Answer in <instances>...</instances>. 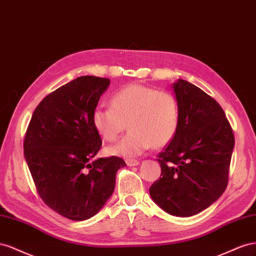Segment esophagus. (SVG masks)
Wrapping results in <instances>:
<instances>
[{
    "label": "esophagus",
    "mask_w": 256,
    "mask_h": 256,
    "mask_svg": "<svg viewBox=\"0 0 256 256\" xmlns=\"http://www.w3.org/2000/svg\"><path fill=\"white\" fill-rule=\"evenodd\" d=\"M126 164L128 166H137L140 165V162L137 160H126Z\"/></svg>",
    "instance_id": "1"
}]
</instances>
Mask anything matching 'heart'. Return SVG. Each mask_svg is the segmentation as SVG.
<instances>
[{
    "instance_id": "b5f03b06",
    "label": "heart",
    "mask_w": 256,
    "mask_h": 256,
    "mask_svg": "<svg viewBox=\"0 0 256 256\" xmlns=\"http://www.w3.org/2000/svg\"><path fill=\"white\" fill-rule=\"evenodd\" d=\"M112 107H96L93 126L107 142H114L130 128L122 140L107 149L112 156L134 158L152 147H163L176 135L180 112L172 94L132 84L112 96Z\"/></svg>"
}]
</instances>
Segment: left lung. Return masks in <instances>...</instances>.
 <instances>
[{"label":"left lung","mask_w":256,"mask_h":256,"mask_svg":"<svg viewBox=\"0 0 256 256\" xmlns=\"http://www.w3.org/2000/svg\"><path fill=\"white\" fill-rule=\"evenodd\" d=\"M172 88L179 105V128L158 154L162 177L149 193L167 214L191 216L225 191L235 138L216 100L184 79Z\"/></svg>","instance_id":"obj_1"}]
</instances>
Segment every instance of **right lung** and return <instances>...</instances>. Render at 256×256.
<instances>
[{"mask_svg":"<svg viewBox=\"0 0 256 256\" xmlns=\"http://www.w3.org/2000/svg\"><path fill=\"white\" fill-rule=\"evenodd\" d=\"M110 82L82 76L60 86L34 110L24 138V158L40 198L74 221L96 216L112 196L118 156L93 160L102 140L92 114Z\"/></svg>","mask_w":256,"mask_h":256,"instance_id":"obj_1","label":"right lung"}]
</instances>
